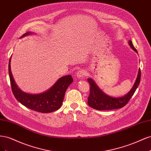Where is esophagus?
I'll list each match as a JSON object with an SVG mask.
<instances>
[{
	"label": "esophagus",
	"instance_id": "esophagus-1",
	"mask_svg": "<svg viewBox=\"0 0 151 151\" xmlns=\"http://www.w3.org/2000/svg\"><path fill=\"white\" fill-rule=\"evenodd\" d=\"M86 76V72L84 69H80L77 73V76L78 78H83Z\"/></svg>",
	"mask_w": 151,
	"mask_h": 151
}]
</instances>
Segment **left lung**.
I'll list each match as a JSON object with an SVG mask.
<instances>
[{
	"instance_id": "8db88e82",
	"label": "left lung",
	"mask_w": 151,
	"mask_h": 151,
	"mask_svg": "<svg viewBox=\"0 0 151 151\" xmlns=\"http://www.w3.org/2000/svg\"><path fill=\"white\" fill-rule=\"evenodd\" d=\"M129 44L130 47L135 52L137 51L134 47L131 40H129ZM141 77L140 69L139 68L137 77L134 86L132 89L124 96L120 98H112L104 94L100 89L98 86L94 83L92 79H88V81L90 85V94L88 97V103L89 106L97 110H110V109L122 108L129 103L130 98L134 95V93L139 85Z\"/></svg>"
}]
</instances>
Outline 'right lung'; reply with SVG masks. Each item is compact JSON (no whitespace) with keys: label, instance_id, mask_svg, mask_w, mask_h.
Here are the masks:
<instances>
[{"label":"right lung","instance_id":"add662e5","mask_svg":"<svg viewBox=\"0 0 151 151\" xmlns=\"http://www.w3.org/2000/svg\"><path fill=\"white\" fill-rule=\"evenodd\" d=\"M30 34L31 32L26 33L21 38ZM10 62L11 58L9 63V74L12 93L18 101L32 110L41 113L53 112L61 107L65 91L73 82L70 75L60 77L51 88L43 93L30 94L18 88L12 75Z\"/></svg>","mask_w":151,"mask_h":151}]
</instances>
